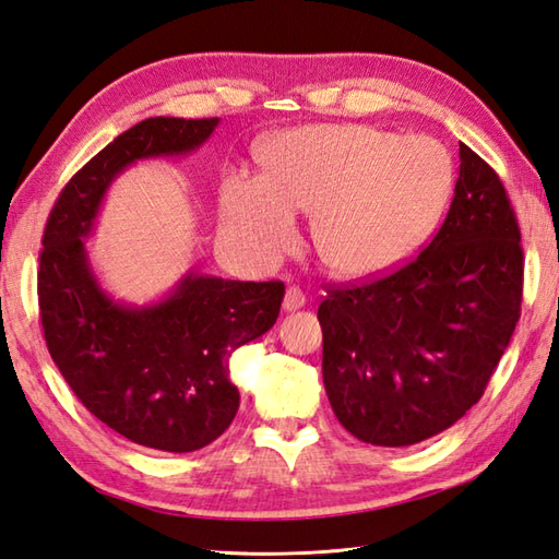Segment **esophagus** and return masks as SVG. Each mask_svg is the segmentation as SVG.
Here are the masks:
<instances>
[{"mask_svg":"<svg viewBox=\"0 0 559 559\" xmlns=\"http://www.w3.org/2000/svg\"><path fill=\"white\" fill-rule=\"evenodd\" d=\"M302 305H305V293L298 286H288L286 298H283V310L295 312V310H300Z\"/></svg>","mask_w":559,"mask_h":559,"instance_id":"esophagus-1","label":"esophagus"}]
</instances>
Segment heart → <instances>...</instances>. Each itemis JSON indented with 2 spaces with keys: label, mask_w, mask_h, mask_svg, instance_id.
I'll list each match as a JSON object with an SVG mask.
<instances>
[{
  "label": "heart",
  "mask_w": 559,
  "mask_h": 559,
  "mask_svg": "<svg viewBox=\"0 0 559 559\" xmlns=\"http://www.w3.org/2000/svg\"><path fill=\"white\" fill-rule=\"evenodd\" d=\"M261 177L221 187L228 230L261 259L295 237L293 213H312L319 259L338 276L396 266L442 216L454 163L432 136H399L367 124H312L273 136Z\"/></svg>",
  "instance_id": "obj_1"
}]
</instances>
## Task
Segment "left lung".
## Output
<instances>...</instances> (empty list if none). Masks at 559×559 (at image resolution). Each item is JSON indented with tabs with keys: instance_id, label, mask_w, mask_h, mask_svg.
<instances>
[{
	"instance_id": "8db88e82",
	"label": "left lung",
	"mask_w": 559,
	"mask_h": 559,
	"mask_svg": "<svg viewBox=\"0 0 559 559\" xmlns=\"http://www.w3.org/2000/svg\"><path fill=\"white\" fill-rule=\"evenodd\" d=\"M442 228L406 264L319 305L322 374L346 430L377 447L435 437L480 401L521 317L524 249L504 185L459 144Z\"/></svg>"
}]
</instances>
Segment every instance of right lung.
Segmentation results:
<instances>
[{
    "instance_id": "1",
    "label": "right lung",
    "mask_w": 559,
    "mask_h": 559,
    "mask_svg": "<svg viewBox=\"0 0 559 559\" xmlns=\"http://www.w3.org/2000/svg\"><path fill=\"white\" fill-rule=\"evenodd\" d=\"M218 117H148L71 177L45 225L38 305L47 350L100 423L158 451H197L228 430L240 391L230 355L276 324L281 281H225L189 271L160 302L129 307L105 293L86 247L100 201L127 165L182 156Z\"/></svg>"
}]
</instances>
